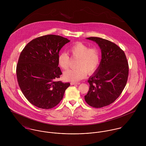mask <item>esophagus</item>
Here are the masks:
<instances>
[{
	"mask_svg": "<svg viewBox=\"0 0 146 146\" xmlns=\"http://www.w3.org/2000/svg\"><path fill=\"white\" fill-rule=\"evenodd\" d=\"M80 83H76V82H71V85H79L80 84Z\"/></svg>",
	"mask_w": 146,
	"mask_h": 146,
	"instance_id": "34e87169",
	"label": "esophagus"
}]
</instances>
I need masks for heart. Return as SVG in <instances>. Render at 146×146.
<instances>
[{
	"label": "heart",
	"mask_w": 146,
	"mask_h": 146,
	"mask_svg": "<svg viewBox=\"0 0 146 146\" xmlns=\"http://www.w3.org/2000/svg\"><path fill=\"white\" fill-rule=\"evenodd\" d=\"M69 52L74 58H78L75 69H70L64 73L66 80L78 82L83 79L86 72L91 74L96 71L101 61V54L99 49L96 47L89 46L83 42H77L68 49ZM70 58L66 52H61L58 55V63L63 69L68 68Z\"/></svg>",
	"instance_id": "1"
}]
</instances>
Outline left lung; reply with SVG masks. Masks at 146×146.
<instances>
[{
    "instance_id": "left-lung-1",
    "label": "left lung",
    "mask_w": 146,
    "mask_h": 146,
    "mask_svg": "<svg viewBox=\"0 0 146 146\" xmlns=\"http://www.w3.org/2000/svg\"><path fill=\"white\" fill-rule=\"evenodd\" d=\"M97 43L102 59L98 68L89 78L86 102L94 108L112 104L121 94L127 83L129 65L124 52L116 44L98 37L87 38Z\"/></svg>"
}]
</instances>
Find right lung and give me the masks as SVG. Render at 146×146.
Instances as JSON below:
<instances>
[{
    "mask_svg": "<svg viewBox=\"0 0 146 146\" xmlns=\"http://www.w3.org/2000/svg\"><path fill=\"white\" fill-rule=\"evenodd\" d=\"M69 42L59 35H47L32 40L22 50L16 67L17 81L25 97L35 106L53 108L70 85L57 81L62 74L59 52Z\"/></svg>",
    "mask_w": 146,
    "mask_h": 146,
    "instance_id": "right-lung-1",
    "label": "right lung"
}]
</instances>
